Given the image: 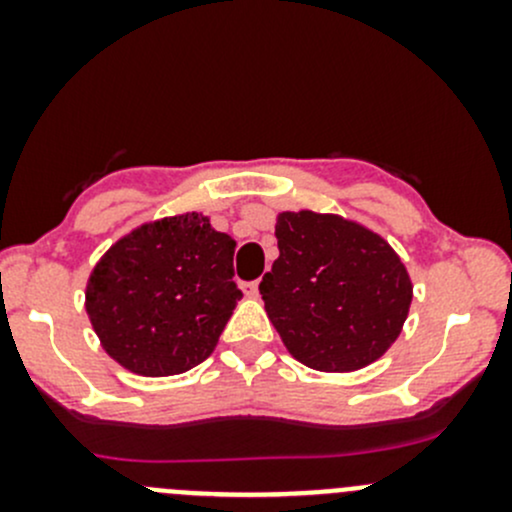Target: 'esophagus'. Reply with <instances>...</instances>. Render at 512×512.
<instances>
[{"label":"esophagus","mask_w":512,"mask_h":512,"mask_svg":"<svg viewBox=\"0 0 512 512\" xmlns=\"http://www.w3.org/2000/svg\"><path fill=\"white\" fill-rule=\"evenodd\" d=\"M242 292L250 299H257L260 297V282H247V285H242Z\"/></svg>","instance_id":"34e87169"}]
</instances>
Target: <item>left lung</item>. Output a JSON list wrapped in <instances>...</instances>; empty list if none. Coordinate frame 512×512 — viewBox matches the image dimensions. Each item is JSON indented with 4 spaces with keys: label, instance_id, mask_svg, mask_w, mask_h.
I'll return each instance as SVG.
<instances>
[{
    "label": "left lung",
    "instance_id": "obj_1",
    "mask_svg": "<svg viewBox=\"0 0 512 512\" xmlns=\"http://www.w3.org/2000/svg\"><path fill=\"white\" fill-rule=\"evenodd\" d=\"M280 257L260 282L287 352L327 374L364 369L389 352L409 317L414 285L394 247L334 213L285 210Z\"/></svg>",
    "mask_w": 512,
    "mask_h": 512
}]
</instances>
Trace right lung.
Instances as JSON below:
<instances>
[{"label": "right lung", "mask_w": 512, "mask_h": 512, "mask_svg": "<svg viewBox=\"0 0 512 512\" xmlns=\"http://www.w3.org/2000/svg\"><path fill=\"white\" fill-rule=\"evenodd\" d=\"M235 245L203 213L138 225L86 282V314L103 352L138 376H175L208 359L242 292Z\"/></svg>", "instance_id": "obj_1"}]
</instances>
